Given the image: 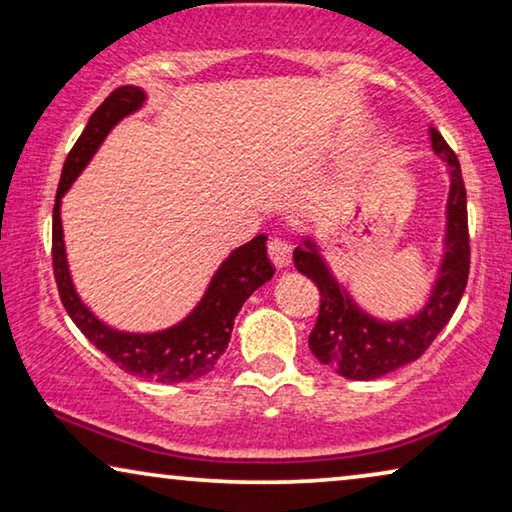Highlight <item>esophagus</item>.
Listing matches in <instances>:
<instances>
[{"label": "esophagus", "instance_id": "obj_1", "mask_svg": "<svg viewBox=\"0 0 512 512\" xmlns=\"http://www.w3.org/2000/svg\"><path fill=\"white\" fill-rule=\"evenodd\" d=\"M290 251H293V247H290L283 238H279V235H272V238L267 240V254H270L272 263L277 267H286L290 263Z\"/></svg>", "mask_w": 512, "mask_h": 512}]
</instances>
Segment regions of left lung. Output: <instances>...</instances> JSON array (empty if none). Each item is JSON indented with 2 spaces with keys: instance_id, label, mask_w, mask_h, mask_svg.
Returning a JSON list of instances; mask_svg holds the SVG:
<instances>
[{
  "instance_id": "obj_1",
  "label": "left lung",
  "mask_w": 512,
  "mask_h": 512,
  "mask_svg": "<svg viewBox=\"0 0 512 512\" xmlns=\"http://www.w3.org/2000/svg\"><path fill=\"white\" fill-rule=\"evenodd\" d=\"M435 151L448 162L446 254L439 279L419 316L400 322H380L366 316L334 281L316 245L306 240L295 247V267L313 279L320 290V311L309 336V348L320 364L350 380H375L419 359L458 309L469 279V224L467 190L458 155L435 128H430Z\"/></svg>"
}]
</instances>
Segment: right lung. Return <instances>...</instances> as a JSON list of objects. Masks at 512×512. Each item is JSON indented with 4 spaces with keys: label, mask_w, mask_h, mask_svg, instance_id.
I'll return each instance as SVG.
<instances>
[{
    "label": "right lung",
    "mask_w": 512,
    "mask_h": 512,
    "mask_svg": "<svg viewBox=\"0 0 512 512\" xmlns=\"http://www.w3.org/2000/svg\"><path fill=\"white\" fill-rule=\"evenodd\" d=\"M144 91L137 86H119L102 100V105L91 114L80 139L70 148L57 187V201L52 210V267L57 279L59 297L68 316L80 327V332L96 345L100 352L123 368L125 373L139 375L155 382H190L210 373L217 359L224 355L231 341L233 318L238 316L247 297L272 279L274 265L267 258L265 235H256L233 251L212 277L208 293L199 306L180 325L155 334H125L107 327L86 309L77 297L70 281L64 231H61V196L73 185L77 174L86 167L91 155L98 151L107 132L123 116L141 107Z\"/></svg>",
    "instance_id": "1"
}]
</instances>
